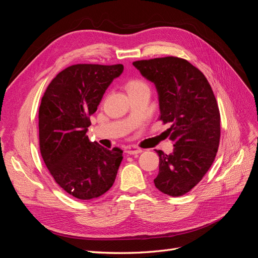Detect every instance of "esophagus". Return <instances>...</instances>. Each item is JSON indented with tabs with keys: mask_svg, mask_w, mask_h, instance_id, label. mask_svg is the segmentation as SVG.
<instances>
[{
	"mask_svg": "<svg viewBox=\"0 0 258 258\" xmlns=\"http://www.w3.org/2000/svg\"><path fill=\"white\" fill-rule=\"evenodd\" d=\"M124 153H127L129 155H138L140 153H142V150L136 145H128L124 147Z\"/></svg>",
	"mask_w": 258,
	"mask_h": 258,
	"instance_id": "34e87169",
	"label": "esophagus"
}]
</instances>
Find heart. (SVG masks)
Here are the masks:
<instances>
[{
  "instance_id": "1",
  "label": "heart",
  "mask_w": 258,
  "mask_h": 258,
  "mask_svg": "<svg viewBox=\"0 0 258 258\" xmlns=\"http://www.w3.org/2000/svg\"><path fill=\"white\" fill-rule=\"evenodd\" d=\"M124 88H126L128 95H130V93H134L136 91H139V90L144 89V88H148V87L143 81L135 79V80H130L126 84H124Z\"/></svg>"
}]
</instances>
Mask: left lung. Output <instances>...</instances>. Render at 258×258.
<instances>
[{"instance_id": "obj_1", "label": "left lung", "mask_w": 258, "mask_h": 258, "mask_svg": "<svg viewBox=\"0 0 258 258\" xmlns=\"http://www.w3.org/2000/svg\"><path fill=\"white\" fill-rule=\"evenodd\" d=\"M146 80L155 84L159 119L169 123L173 153L157 151L159 172L155 186L179 197L196 186L215 159L221 138V116L212 88L199 69L177 57L135 61Z\"/></svg>"}]
</instances>
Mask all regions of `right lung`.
<instances>
[{"mask_svg":"<svg viewBox=\"0 0 258 258\" xmlns=\"http://www.w3.org/2000/svg\"><path fill=\"white\" fill-rule=\"evenodd\" d=\"M122 64H74L50 82L38 111L40 150L56 183L71 196L90 200L113 186L122 151L106 150L87 136L90 116Z\"/></svg>","mask_w":258,"mask_h":258,"instance_id":"add662e5","label":"right lung"}]
</instances>
